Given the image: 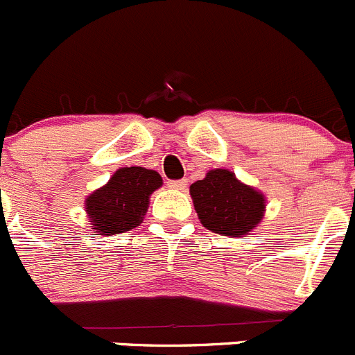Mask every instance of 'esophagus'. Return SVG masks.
<instances>
[{
	"mask_svg": "<svg viewBox=\"0 0 355 355\" xmlns=\"http://www.w3.org/2000/svg\"><path fill=\"white\" fill-rule=\"evenodd\" d=\"M186 186H188V181H186V179H176V181H169V188L179 189V191L186 189Z\"/></svg>",
	"mask_w": 355,
	"mask_h": 355,
	"instance_id": "esophagus-1",
	"label": "esophagus"
}]
</instances>
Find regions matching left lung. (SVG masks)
<instances>
[{
	"instance_id": "obj_1",
	"label": "left lung",
	"mask_w": 355,
	"mask_h": 355,
	"mask_svg": "<svg viewBox=\"0 0 355 355\" xmlns=\"http://www.w3.org/2000/svg\"><path fill=\"white\" fill-rule=\"evenodd\" d=\"M189 195L203 227L223 236L243 238L264 217V195L227 169L209 171L189 186Z\"/></svg>"
}]
</instances>
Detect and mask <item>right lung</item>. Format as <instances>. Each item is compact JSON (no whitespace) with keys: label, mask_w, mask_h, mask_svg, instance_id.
Here are the masks:
<instances>
[{"label":"right lung","mask_w":355,"mask_h":355,"mask_svg":"<svg viewBox=\"0 0 355 355\" xmlns=\"http://www.w3.org/2000/svg\"><path fill=\"white\" fill-rule=\"evenodd\" d=\"M162 186L157 171L145 167H122L105 186L86 198L91 230L110 236L125 233L143 223L150 195Z\"/></svg>","instance_id":"right-lung-1"}]
</instances>
